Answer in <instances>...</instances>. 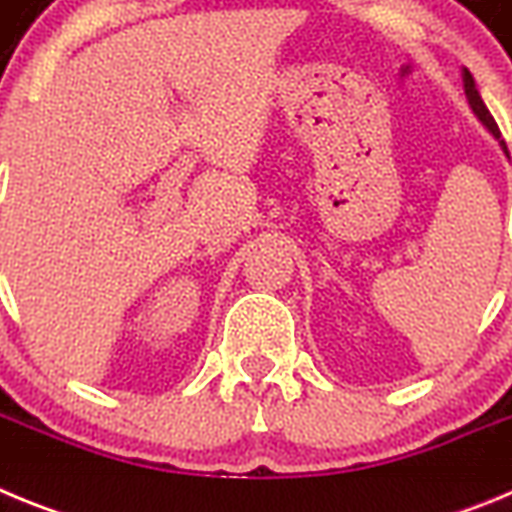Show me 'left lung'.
Instances as JSON below:
<instances>
[{
	"label": "left lung",
	"instance_id": "1",
	"mask_svg": "<svg viewBox=\"0 0 512 512\" xmlns=\"http://www.w3.org/2000/svg\"><path fill=\"white\" fill-rule=\"evenodd\" d=\"M464 92H467V99H469V107H472L474 110V115L479 117V120H482V125H485L487 130H490L492 135H495L497 140H500V146H503V151L508 153V146H505V140L500 138V128H497V122H495V117L490 115V110H487L485 107V102H482V97H479V92H477V87H474V79H472V74H469L467 69H464Z\"/></svg>",
	"mask_w": 512,
	"mask_h": 512
}]
</instances>
